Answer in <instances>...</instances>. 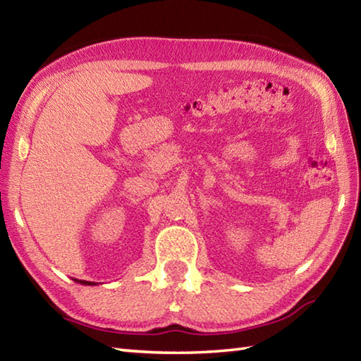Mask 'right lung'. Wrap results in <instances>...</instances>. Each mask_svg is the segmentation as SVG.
Masks as SVG:
<instances>
[{"label": "right lung", "instance_id": "right-lung-1", "mask_svg": "<svg viewBox=\"0 0 361 361\" xmlns=\"http://www.w3.org/2000/svg\"><path fill=\"white\" fill-rule=\"evenodd\" d=\"M75 282L83 283V286H96V282H90V281H79V279H74Z\"/></svg>", "mask_w": 361, "mask_h": 361}]
</instances>
